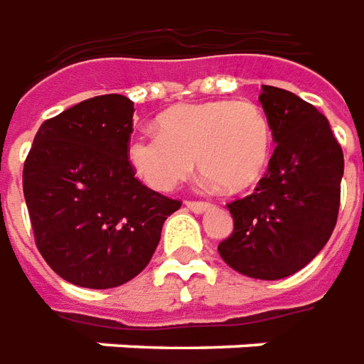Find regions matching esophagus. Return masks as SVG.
<instances>
[{"label":"esophagus","instance_id":"1","mask_svg":"<svg viewBox=\"0 0 364 364\" xmlns=\"http://www.w3.org/2000/svg\"><path fill=\"white\" fill-rule=\"evenodd\" d=\"M186 208L192 213H203V211L210 210V203H203V202H186Z\"/></svg>","mask_w":364,"mask_h":364}]
</instances>
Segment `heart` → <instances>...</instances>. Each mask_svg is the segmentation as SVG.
Listing matches in <instances>:
<instances>
[{
    "instance_id": "obj_1",
    "label": "heart",
    "mask_w": 364,
    "mask_h": 364,
    "mask_svg": "<svg viewBox=\"0 0 364 364\" xmlns=\"http://www.w3.org/2000/svg\"><path fill=\"white\" fill-rule=\"evenodd\" d=\"M159 135L129 139L127 161L146 186L170 192L198 168L211 188L251 190L269 168L272 129L251 102H203L170 107L156 119Z\"/></svg>"
}]
</instances>
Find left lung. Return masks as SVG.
<instances>
[{"label":"left lung","mask_w":364,"mask_h":364,"mask_svg":"<svg viewBox=\"0 0 364 364\" xmlns=\"http://www.w3.org/2000/svg\"><path fill=\"white\" fill-rule=\"evenodd\" d=\"M259 102L277 149L255 192L228 205L235 228L218 251L245 277L280 280L329 241L345 162L329 121L314 105L274 86H262Z\"/></svg>","instance_id":"obj_1"}]
</instances>
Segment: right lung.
I'll return each instance as SVG.
<instances>
[{"label":"right lung","mask_w":364,"mask_h":364,"mask_svg":"<svg viewBox=\"0 0 364 364\" xmlns=\"http://www.w3.org/2000/svg\"><path fill=\"white\" fill-rule=\"evenodd\" d=\"M133 112L119 94L80 102L38 127L25 161L35 243L70 284L105 290L135 278L180 210L135 178L127 161Z\"/></svg>","instance_id":"add662e5"}]
</instances>
